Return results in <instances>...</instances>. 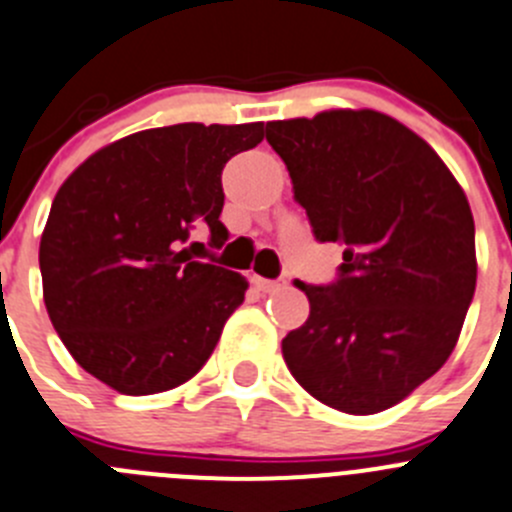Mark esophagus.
I'll list each match as a JSON object with an SVG mask.
<instances>
[{
  "label": "esophagus",
  "mask_w": 512,
  "mask_h": 512,
  "mask_svg": "<svg viewBox=\"0 0 512 512\" xmlns=\"http://www.w3.org/2000/svg\"><path fill=\"white\" fill-rule=\"evenodd\" d=\"M255 285L262 290V293H275V290L285 288V285H288V280H285V278H275V280L255 278Z\"/></svg>",
  "instance_id": "1"
}]
</instances>
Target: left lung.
<instances>
[{
  "mask_svg": "<svg viewBox=\"0 0 512 512\" xmlns=\"http://www.w3.org/2000/svg\"><path fill=\"white\" fill-rule=\"evenodd\" d=\"M267 142L313 237L344 245L334 283H298L311 313L285 365L336 411H385L457 347L477 285L467 196L434 147L372 109L267 122Z\"/></svg>",
  "mask_w": 512,
  "mask_h": 512,
  "instance_id": "1",
  "label": "left lung"
}]
</instances>
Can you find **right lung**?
Returning <instances> with one entry per match:
<instances>
[{"label": "right lung", "mask_w": 512, "mask_h": 512, "mask_svg": "<svg viewBox=\"0 0 512 512\" xmlns=\"http://www.w3.org/2000/svg\"><path fill=\"white\" fill-rule=\"evenodd\" d=\"M262 122L173 124L101 147L66 178L40 239L43 298L89 375L124 395L191 380L245 301L247 280L204 260L219 250L222 170L262 142Z\"/></svg>", "instance_id": "obj_1"}]
</instances>
